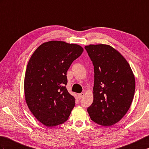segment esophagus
<instances>
[{"label": "esophagus", "mask_w": 149, "mask_h": 149, "mask_svg": "<svg viewBox=\"0 0 149 149\" xmlns=\"http://www.w3.org/2000/svg\"><path fill=\"white\" fill-rule=\"evenodd\" d=\"M84 93H80V94H79L78 95L79 99L81 100V98H82L83 97H84Z\"/></svg>", "instance_id": "1"}]
</instances>
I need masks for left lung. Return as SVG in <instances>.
<instances>
[{
	"label": "left lung",
	"mask_w": 149,
	"mask_h": 149,
	"mask_svg": "<svg viewBox=\"0 0 149 149\" xmlns=\"http://www.w3.org/2000/svg\"><path fill=\"white\" fill-rule=\"evenodd\" d=\"M94 66L93 102L87 110L91 119L110 126L119 122L131 106L135 79L129 63L109 45L85 46Z\"/></svg>",
	"instance_id": "obj_1"
}]
</instances>
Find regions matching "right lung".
<instances>
[{
    "mask_svg": "<svg viewBox=\"0 0 149 149\" xmlns=\"http://www.w3.org/2000/svg\"><path fill=\"white\" fill-rule=\"evenodd\" d=\"M83 48L52 40L37 48L27 65L24 90L30 110L44 125L53 127L68 120L75 99L67 91V72Z\"/></svg>",
    "mask_w": 149,
    "mask_h": 149,
    "instance_id": "obj_1",
    "label": "right lung"
}]
</instances>
